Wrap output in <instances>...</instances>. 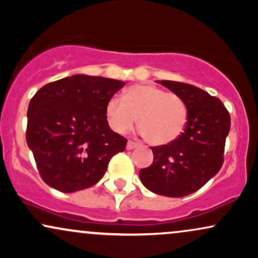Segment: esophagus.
Masks as SVG:
<instances>
[{
  "label": "esophagus",
  "mask_w": 258,
  "mask_h": 258,
  "mask_svg": "<svg viewBox=\"0 0 258 258\" xmlns=\"http://www.w3.org/2000/svg\"><path fill=\"white\" fill-rule=\"evenodd\" d=\"M137 146H138V144L136 143V142H133V141H128V142H127V146H126V148H127V149H128V150H132V149H135V148L137 147Z\"/></svg>",
  "instance_id": "obj_1"
}]
</instances>
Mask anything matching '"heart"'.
<instances>
[{
    "label": "heart",
    "mask_w": 258,
    "mask_h": 258,
    "mask_svg": "<svg viewBox=\"0 0 258 258\" xmlns=\"http://www.w3.org/2000/svg\"><path fill=\"white\" fill-rule=\"evenodd\" d=\"M105 116L110 128L119 135L130 131L138 117L146 141L161 146L179 137L188 110L178 94L153 85H135L127 88L122 98L114 96L106 102Z\"/></svg>",
    "instance_id": "1"
}]
</instances>
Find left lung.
I'll use <instances>...</instances> for the list:
<instances>
[{"instance_id":"left-lung-1","label":"left lung","mask_w":258,"mask_h":258,"mask_svg":"<svg viewBox=\"0 0 258 258\" xmlns=\"http://www.w3.org/2000/svg\"><path fill=\"white\" fill-rule=\"evenodd\" d=\"M160 84L184 100L188 117L178 138L152 147L153 164L139 171V178L153 193L182 198L199 190L221 170L230 116L220 99L199 87L167 80Z\"/></svg>"}]
</instances>
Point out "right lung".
Listing matches in <instances>:
<instances>
[{
    "label": "right lung",
    "mask_w": 258,
    "mask_h": 258,
    "mask_svg": "<svg viewBox=\"0 0 258 258\" xmlns=\"http://www.w3.org/2000/svg\"><path fill=\"white\" fill-rule=\"evenodd\" d=\"M125 82L74 75L44 85L28 109L26 143L41 178L61 193L90 188L104 176L127 139L111 131L106 102Z\"/></svg>",
    "instance_id": "add662e5"
}]
</instances>
